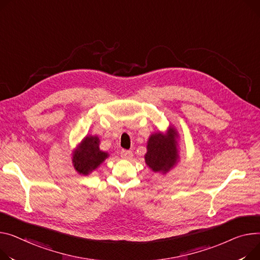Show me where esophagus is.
Segmentation results:
<instances>
[{"label":"esophagus","instance_id":"1","mask_svg":"<svg viewBox=\"0 0 260 260\" xmlns=\"http://www.w3.org/2000/svg\"><path fill=\"white\" fill-rule=\"evenodd\" d=\"M121 158H123L125 160H131L133 158V151L122 149V150H121Z\"/></svg>","mask_w":260,"mask_h":260}]
</instances>
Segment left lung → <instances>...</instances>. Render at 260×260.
<instances>
[{
	"label": "left lung",
	"instance_id": "8db88e82",
	"mask_svg": "<svg viewBox=\"0 0 260 260\" xmlns=\"http://www.w3.org/2000/svg\"><path fill=\"white\" fill-rule=\"evenodd\" d=\"M178 133L175 127H169L166 134H152L147 141L145 163L154 172L166 174L179 160Z\"/></svg>",
	"mask_w": 260,
	"mask_h": 260
}]
</instances>
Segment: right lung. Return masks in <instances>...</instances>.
<instances>
[{
    "label": "right lung",
    "instance_id": "obj_1",
    "mask_svg": "<svg viewBox=\"0 0 260 260\" xmlns=\"http://www.w3.org/2000/svg\"><path fill=\"white\" fill-rule=\"evenodd\" d=\"M99 143L97 136H86L74 150L72 163L78 174L88 176L109 157L108 152L100 150Z\"/></svg>",
    "mask_w": 260,
    "mask_h": 260
}]
</instances>
